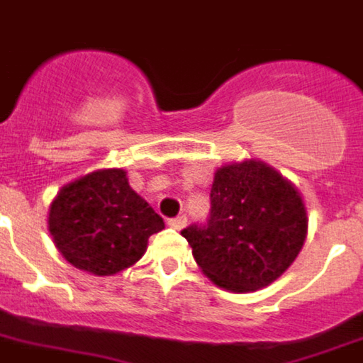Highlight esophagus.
Masks as SVG:
<instances>
[{
    "label": "esophagus",
    "mask_w": 363,
    "mask_h": 363,
    "mask_svg": "<svg viewBox=\"0 0 363 363\" xmlns=\"http://www.w3.org/2000/svg\"><path fill=\"white\" fill-rule=\"evenodd\" d=\"M185 223H187V218L185 216H176V218H171V220H169V225L176 230L184 229Z\"/></svg>",
    "instance_id": "esophagus-1"
}]
</instances>
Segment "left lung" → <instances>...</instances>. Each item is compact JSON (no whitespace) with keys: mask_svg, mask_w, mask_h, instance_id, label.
Listing matches in <instances>:
<instances>
[{"mask_svg":"<svg viewBox=\"0 0 363 363\" xmlns=\"http://www.w3.org/2000/svg\"><path fill=\"white\" fill-rule=\"evenodd\" d=\"M298 189L258 160L220 167L205 225L182 230L198 267L233 293L267 287L291 267L307 238Z\"/></svg>","mask_w":363,"mask_h":363,"instance_id":"left-lung-1","label":"left lung"}]
</instances>
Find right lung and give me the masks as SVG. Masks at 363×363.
Wrapping results in <instances>:
<instances>
[{
  "mask_svg": "<svg viewBox=\"0 0 363 363\" xmlns=\"http://www.w3.org/2000/svg\"><path fill=\"white\" fill-rule=\"evenodd\" d=\"M162 216L133 191L123 169H99L63 185L49 209V233L63 258L96 277L130 267Z\"/></svg>",
  "mask_w": 363,
  "mask_h": 363,
  "instance_id": "right-lung-1",
  "label": "right lung"
}]
</instances>
